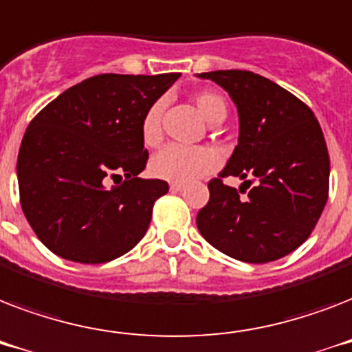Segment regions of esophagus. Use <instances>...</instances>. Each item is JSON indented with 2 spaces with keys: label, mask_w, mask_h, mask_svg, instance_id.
Masks as SVG:
<instances>
[{
  "label": "esophagus",
  "mask_w": 352,
  "mask_h": 352,
  "mask_svg": "<svg viewBox=\"0 0 352 352\" xmlns=\"http://www.w3.org/2000/svg\"><path fill=\"white\" fill-rule=\"evenodd\" d=\"M170 190L171 192H182V190H184V184H182V182H171Z\"/></svg>",
  "instance_id": "obj_1"
}]
</instances>
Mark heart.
<instances>
[{"instance_id": "1", "label": "heart", "mask_w": 352, "mask_h": 352, "mask_svg": "<svg viewBox=\"0 0 352 352\" xmlns=\"http://www.w3.org/2000/svg\"><path fill=\"white\" fill-rule=\"evenodd\" d=\"M193 106L199 115L210 124H219L226 117L225 98L212 91H201L193 95ZM142 142L153 148L162 140V104L155 102L149 107L140 124ZM221 164L219 153L212 148H184V146H166L155 155L149 170L157 179L170 182H192L195 179L208 175Z\"/></svg>"}]
</instances>
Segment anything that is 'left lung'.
Instances as JSON below:
<instances>
[{"instance_id":"left-lung-1","label":"left lung","mask_w":352,"mask_h":352,"mask_svg":"<svg viewBox=\"0 0 352 352\" xmlns=\"http://www.w3.org/2000/svg\"><path fill=\"white\" fill-rule=\"evenodd\" d=\"M228 91L239 113V144L208 182L197 228L210 245L245 263H268L309 239L329 197L331 160L320 122L305 102L261 74L201 73ZM225 176H252L246 192ZM245 192V196H239Z\"/></svg>"}]
</instances>
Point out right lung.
<instances>
[{
	"label": "right lung",
	"instance_id": "1",
	"mask_svg": "<svg viewBox=\"0 0 352 352\" xmlns=\"http://www.w3.org/2000/svg\"><path fill=\"white\" fill-rule=\"evenodd\" d=\"M179 76H91L30 120L16 166L19 203L56 256L98 265L142 239L155 201L170 186L138 177L148 162L140 124ZM111 180L117 187L109 188Z\"/></svg>",
	"mask_w": 352,
	"mask_h": 352
}]
</instances>
